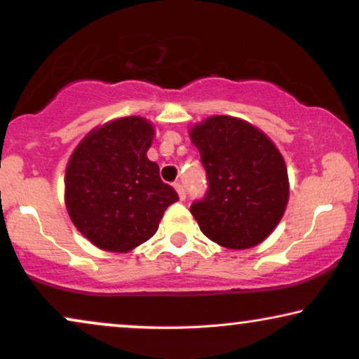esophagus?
Wrapping results in <instances>:
<instances>
[{"mask_svg": "<svg viewBox=\"0 0 359 359\" xmlns=\"http://www.w3.org/2000/svg\"><path fill=\"white\" fill-rule=\"evenodd\" d=\"M175 189H176V193H178V196H180L181 201H184V199H186V191H184V186H183V184H180V183H175Z\"/></svg>", "mask_w": 359, "mask_h": 359, "instance_id": "34e87169", "label": "esophagus"}]
</instances>
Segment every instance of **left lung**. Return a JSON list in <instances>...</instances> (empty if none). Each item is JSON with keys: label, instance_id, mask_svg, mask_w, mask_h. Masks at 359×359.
Masks as SVG:
<instances>
[{"label": "left lung", "instance_id": "8db88e82", "mask_svg": "<svg viewBox=\"0 0 359 359\" xmlns=\"http://www.w3.org/2000/svg\"><path fill=\"white\" fill-rule=\"evenodd\" d=\"M208 175V193L193 203L199 229L227 249L267 239L288 203L285 160L264 132L231 115H212L189 128Z\"/></svg>", "mask_w": 359, "mask_h": 359}]
</instances>
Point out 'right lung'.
Here are the masks:
<instances>
[{"label":"right lung","mask_w":359,"mask_h":359,"mask_svg":"<svg viewBox=\"0 0 359 359\" xmlns=\"http://www.w3.org/2000/svg\"><path fill=\"white\" fill-rule=\"evenodd\" d=\"M155 128L122 117L88 132L69 158L66 208L74 226L107 252H130L158 231L178 194L147 156Z\"/></svg>","instance_id":"right-lung-1"}]
</instances>
